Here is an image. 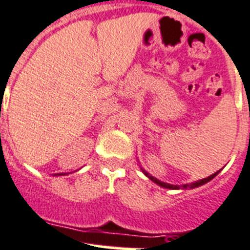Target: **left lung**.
Listing matches in <instances>:
<instances>
[{
  "mask_svg": "<svg viewBox=\"0 0 250 250\" xmlns=\"http://www.w3.org/2000/svg\"><path fill=\"white\" fill-rule=\"evenodd\" d=\"M142 171H143V169H142ZM143 173H145V175H146L148 179L151 180V181H154V183L158 184V185H160V187L167 188V189H188V188H197V187H199V185H204V184L208 183L210 180L214 179V177H215V176L219 173V171L215 172V173H212L211 176H208V177H206V179L199 180V181H195V183H193V184H185V185H183V187H180V185H171V184L163 183V181H160V180L155 179V177H152L151 175H148L146 171H143Z\"/></svg>",
  "mask_w": 250,
  "mask_h": 250,
  "instance_id": "1",
  "label": "left lung"
}]
</instances>
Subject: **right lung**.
Segmentation results:
<instances>
[{
	"label": "right lung",
	"mask_w": 250,
	"mask_h": 250,
	"mask_svg": "<svg viewBox=\"0 0 250 250\" xmlns=\"http://www.w3.org/2000/svg\"><path fill=\"white\" fill-rule=\"evenodd\" d=\"M60 175H62V173H60Z\"/></svg>",
	"instance_id": "obj_1"
}]
</instances>
